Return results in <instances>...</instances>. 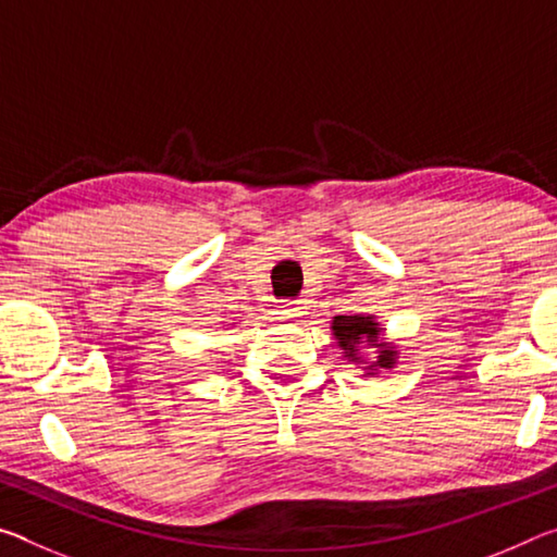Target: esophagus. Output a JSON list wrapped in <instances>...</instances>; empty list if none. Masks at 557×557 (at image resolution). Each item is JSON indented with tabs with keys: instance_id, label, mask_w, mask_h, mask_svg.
Listing matches in <instances>:
<instances>
[{
	"instance_id": "esophagus-1",
	"label": "esophagus",
	"mask_w": 557,
	"mask_h": 557,
	"mask_svg": "<svg viewBox=\"0 0 557 557\" xmlns=\"http://www.w3.org/2000/svg\"><path fill=\"white\" fill-rule=\"evenodd\" d=\"M305 301H299V299H295V301H287V305H282L280 307V319H287V322H289V319H297V317H301V314H305Z\"/></svg>"
}]
</instances>
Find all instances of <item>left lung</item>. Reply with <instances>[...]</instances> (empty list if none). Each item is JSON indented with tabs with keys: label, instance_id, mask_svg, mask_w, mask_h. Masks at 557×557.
<instances>
[{
	"label": "left lung",
	"instance_id": "left-lung-1",
	"mask_svg": "<svg viewBox=\"0 0 557 557\" xmlns=\"http://www.w3.org/2000/svg\"><path fill=\"white\" fill-rule=\"evenodd\" d=\"M332 334L344 358L361 366L366 375L391 371L398 363V348L383 342V326L373 314H338L332 319ZM361 347H375L376 356L369 359L360 351Z\"/></svg>",
	"mask_w": 557,
	"mask_h": 557
}]
</instances>
